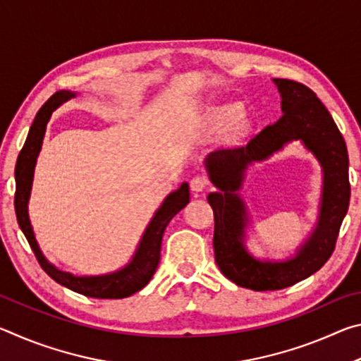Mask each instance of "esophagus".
Returning a JSON list of instances; mask_svg holds the SVG:
<instances>
[{"label": "esophagus", "mask_w": 361, "mask_h": 361, "mask_svg": "<svg viewBox=\"0 0 361 361\" xmlns=\"http://www.w3.org/2000/svg\"><path fill=\"white\" fill-rule=\"evenodd\" d=\"M207 186H209V180L200 175H195L194 178L189 181V188H191V191L194 192H202L204 189H207Z\"/></svg>", "instance_id": "1"}]
</instances>
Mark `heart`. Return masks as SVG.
Masks as SVG:
<instances>
[{"label":"heart","mask_w":361,"mask_h":361,"mask_svg":"<svg viewBox=\"0 0 361 361\" xmlns=\"http://www.w3.org/2000/svg\"><path fill=\"white\" fill-rule=\"evenodd\" d=\"M243 119V111L237 105H221L213 108L207 116V126L212 130H228L239 126Z\"/></svg>","instance_id":"b5f03b06"}]
</instances>
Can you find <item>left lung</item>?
I'll return each mask as SVG.
<instances>
[{"label":"left lung","instance_id":"8db88e82","mask_svg":"<svg viewBox=\"0 0 361 361\" xmlns=\"http://www.w3.org/2000/svg\"><path fill=\"white\" fill-rule=\"evenodd\" d=\"M274 84L282 97V118L262 129L247 146L215 151L205 161L212 183L219 189L207 197L215 216V261L219 271L235 285L255 291L282 290L319 271L334 252L350 200L347 146L331 114L304 84L291 79H274ZM295 139L302 140L324 170L319 223L295 259L259 262L243 245L247 217L236 191L248 163L265 160Z\"/></svg>","mask_w":361,"mask_h":361}]
</instances>
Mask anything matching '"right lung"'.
I'll list each match as a JSON object with an SVG mask.
<instances>
[{
  "mask_svg": "<svg viewBox=\"0 0 361 361\" xmlns=\"http://www.w3.org/2000/svg\"><path fill=\"white\" fill-rule=\"evenodd\" d=\"M71 97H75V94L68 92V90H59V92L54 94L51 99L41 106L32 127H30L25 145H23L16 164L14 207L17 223H19L22 232L25 234L30 247H32L36 259L39 262V266L44 269L47 276L56 280L57 283L79 293V295L90 298H127L148 285L151 277L154 276L159 259H161L164 231H166L170 219H172L181 209H185L186 204L189 202V186L188 183H183L176 191L167 195V199L164 200L161 209L156 212L154 218L151 219L148 228H146L132 261L126 267H122L113 274H106V276L95 277H76L70 272L59 271L56 266H52L51 262L44 258V255L41 253V250L38 247V242L35 239V232L28 218V199L30 192H32L36 159H38V154L41 151L47 122L51 119L54 109H57L63 102L70 100Z\"/></svg>",
  "mask_w": 361,
  "mask_h": 361,
  "instance_id": "1",
  "label": "right lung"
}]
</instances>
